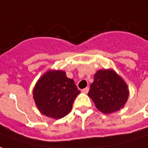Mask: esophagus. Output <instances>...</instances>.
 <instances>
[{
    "label": "esophagus",
    "instance_id": "obj_1",
    "mask_svg": "<svg viewBox=\"0 0 148 148\" xmlns=\"http://www.w3.org/2000/svg\"><path fill=\"white\" fill-rule=\"evenodd\" d=\"M82 91L83 93H85V94H87V92L89 91V87H86V88H84V89H82Z\"/></svg>",
    "mask_w": 148,
    "mask_h": 148
}]
</instances>
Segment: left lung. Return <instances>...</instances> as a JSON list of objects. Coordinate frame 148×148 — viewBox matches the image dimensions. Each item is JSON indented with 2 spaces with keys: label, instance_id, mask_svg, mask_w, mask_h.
<instances>
[{
  "label": "left lung",
  "instance_id": "left-lung-1",
  "mask_svg": "<svg viewBox=\"0 0 148 148\" xmlns=\"http://www.w3.org/2000/svg\"><path fill=\"white\" fill-rule=\"evenodd\" d=\"M129 93L128 86L123 78L112 69H107L95 73L88 96L99 111L110 114L124 107Z\"/></svg>",
  "mask_w": 148,
  "mask_h": 148
}]
</instances>
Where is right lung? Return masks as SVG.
I'll return each instance as SVG.
<instances>
[{
	"label": "right lung",
	"instance_id": "obj_1",
	"mask_svg": "<svg viewBox=\"0 0 148 148\" xmlns=\"http://www.w3.org/2000/svg\"><path fill=\"white\" fill-rule=\"evenodd\" d=\"M80 93L73 79L63 70H50L37 81L33 89L36 107L42 114L53 119L66 116Z\"/></svg>",
	"mask_w": 148,
	"mask_h": 148
}]
</instances>
